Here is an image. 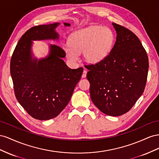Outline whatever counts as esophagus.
I'll use <instances>...</instances> for the list:
<instances>
[{"label": "esophagus", "instance_id": "obj_1", "mask_svg": "<svg viewBox=\"0 0 159 159\" xmlns=\"http://www.w3.org/2000/svg\"><path fill=\"white\" fill-rule=\"evenodd\" d=\"M87 71L86 70H84L83 72V75H82V78H85L86 76H87Z\"/></svg>", "mask_w": 159, "mask_h": 159}]
</instances>
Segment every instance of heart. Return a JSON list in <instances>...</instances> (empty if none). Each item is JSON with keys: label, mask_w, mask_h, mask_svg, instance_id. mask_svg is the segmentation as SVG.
<instances>
[{"label": "heart", "mask_w": 159, "mask_h": 159, "mask_svg": "<svg viewBox=\"0 0 159 159\" xmlns=\"http://www.w3.org/2000/svg\"><path fill=\"white\" fill-rule=\"evenodd\" d=\"M115 41L112 30L99 26H91L75 32L64 45L66 57L72 62L79 61V54L84 52L88 61L98 62L106 58L111 51Z\"/></svg>", "instance_id": "1"}]
</instances>
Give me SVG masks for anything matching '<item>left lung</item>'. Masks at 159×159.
<instances>
[{
  "label": "left lung",
  "instance_id": "1",
  "mask_svg": "<svg viewBox=\"0 0 159 159\" xmlns=\"http://www.w3.org/2000/svg\"><path fill=\"white\" fill-rule=\"evenodd\" d=\"M114 47L106 58L87 66L93 102L105 115L127 112L143 94L147 83L148 59L138 37L116 23Z\"/></svg>",
  "mask_w": 159,
  "mask_h": 159
}]
</instances>
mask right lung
Wrapping results in <instances>:
<instances>
[{"instance_id":"right-lung-1","label":"right lung","mask_w":159,"mask_h":159,"mask_svg":"<svg viewBox=\"0 0 159 159\" xmlns=\"http://www.w3.org/2000/svg\"><path fill=\"white\" fill-rule=\"evenodd\" d=\"M59 22L33 27L22 36L12 54L11 75L15 96L20 105L36 119L46 120L60 114L70 101L83 67L71 69L62 58L65 52L49 44L48 55L35 57L32 51L34 40H58L56 31ZM65 26L70 24L64 22Z\"/></svg>"}]
</instances>
